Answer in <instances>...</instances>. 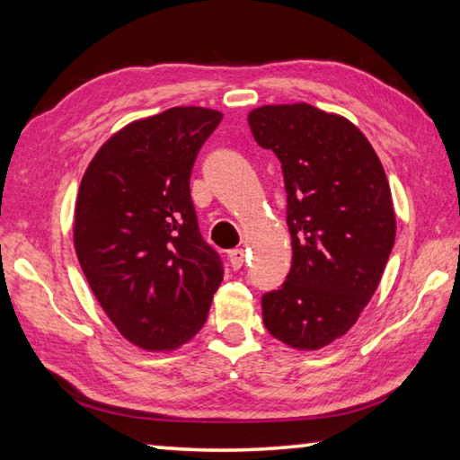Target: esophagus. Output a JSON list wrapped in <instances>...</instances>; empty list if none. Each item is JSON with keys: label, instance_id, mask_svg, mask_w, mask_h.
Here are the masks:
<instances>
[{"label": "esophagus", "instance_id": "34e87169", "mask_svg": "<svg viewBox=\"0 0 460 460\" xmlns=\"http://www.w3.org/2000/svg\"><path fill=\"white\" fill-rule=\"evenodd\" d=\"M243 261H245V253L243 249H231L229 252V263L233 270H241L243 268Z\"/></svg>", "mask_w": 460, "mask_h": 460}]
</instances>
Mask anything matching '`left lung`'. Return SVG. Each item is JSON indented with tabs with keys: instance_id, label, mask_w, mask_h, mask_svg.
<instances>
[{
	"instance_id": "obj_1",
	"label": "left lung",
	"mask_w": 460,
	"mask_h": 460,
	"mask_svg": "<svg viewBox=\"0 0 460 460\" xmlns=\"http://www.w3.org/2000/svg\"><path fill=\"white\" fill-rule=\"evenodd\" d=\"M253 139L282 164L292 268L261 298L271 337L318 351L361 316L395 239L385 170L363 131L308 103L261 105L247 115Z\"/></svg>"
}]
</instances>
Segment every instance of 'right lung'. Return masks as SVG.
Instances as JSON below:
<instances>
[{"instance_id":"add662e5","label":"right lung","mask_w":460,"mask_h":460,"mask_svg":"<svg viewBox=\"0 0 460 460\" xmlns=\"http://www.w3.org/2000/svg\"><path fill=\"white\" fill-rule=\"evenodd\" d=\"M223 119L172 107L128 123L99 147L75 205V252L91 292L131 345L174 351L197 334L223 266L200 237L190 170Z\"/></svg>"}]
</instances>
